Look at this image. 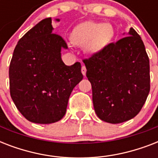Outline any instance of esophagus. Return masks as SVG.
<instances>
[{
  "label": "esophagus",
  "mask_w": 158,
  "mask_h": 158,
  "mask_svg": "<svg viewBox=\"0 0 158 158\" xmlns=\"http://www.w3.org/2000/svg\"><path fill=\"white\" fill-rule=\"evenodd\" d=\"M86 67H85V65H84V64H83V65H82V68H81V72H82V74H84V76H85V75H86Z\"/></svg>",
  "instance_id": "34e87169"
}]
</instances>
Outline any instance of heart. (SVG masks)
Returning <instances> with one entry per match:
<instances>
[{
	"instance_id": "obj_1",
	"label": "heart",
	"mask_w": 158,
	"mask_h": 158,
	"mask_svg": "<svg viewBox=\"0 0 158 158\" xmlns=\"http://www.w3.org/2000/svg\"><path fill=\"white\" fill-rule=\"evenodd\" d=\"M114 37V28L109 23L87 21L74 28L72 42L77 45H85L89 53L98 52L107 46Z\"/></svg>"
}]
</instances>
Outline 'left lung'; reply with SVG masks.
<instances>
[{
  "instance_id": "obj_1",
  "label": "left lung",
  "mask_w": 158,
  "mask_h": 158,
  "mask_svg": "<svg viewBox=\"0 0 158 158\" xmlns=\"http://www.w3.org/2000/svg\"><path fill=\"white\" fill-rule=\"evenodd\" d=\"M83 61L94 110L102 120L119 124L139 114L150 91V66L144 44L134 28L128 37Z\"/></svg>"
}]
</instances>
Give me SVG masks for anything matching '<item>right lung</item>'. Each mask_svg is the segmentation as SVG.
<instances>
[{
  "label": "right lung",
  "instance_id": "add662e5",
  "mask_svg": "<svg viewBox=\"0 0 158 158\" xmlns=\"http://www.w3.org/2000/svg\"><path fill=\"white\" fill-rule=\"evenodd\" d=\"M53 29L52 18H47L28 31L19 40L9 69L14 103L37 124L61 120L71 92L83 79L79 62L68 66L62 61L60 52L67 44Z\"/></svg>",
  "mask_w": 158,
  "mask_h": 158
}]
</instances>
